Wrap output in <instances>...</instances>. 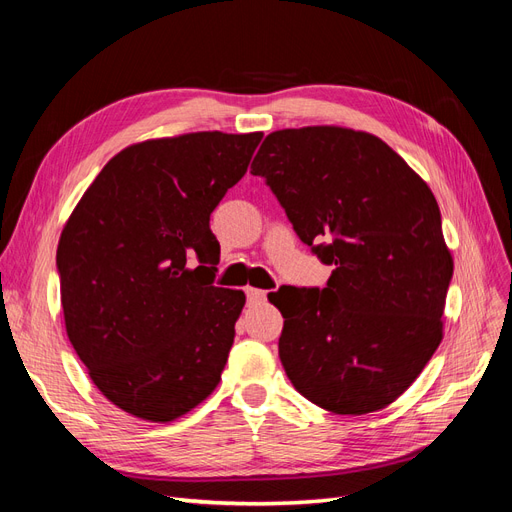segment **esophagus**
Returning a JSON list of instances; mask_svg holds the SVG:
<instances>
[{
	"instance_id": "obj_1",
	"label": "esophagus",
	"mask_w": 512,
	"mask_h": 512,
	"mask_svg": "<svg viewBox=\"0 0 512 512\" xmlns=\"http://www.w3.org/2000/svg\"><path fill=\"white\" fill-rule=\"evenodd\" d=\"M245 294H247V303H252V305H260V303L267 301V290L245 288Z\"/></svg>"
}]
</instances>
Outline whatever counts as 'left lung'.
<instances>
[{
  "instance_id": "obj_1",
  "label": "left lung",
  "mask_w": 512,
  "mask_h": 512,
  "mask_svg": "<svg viewBox=\"0 0 512 512\" xmlns=\"http://www.w3.org/2000/svg\"><path fill=\"white\" fill-rule=\"evenodd\" d=\"M252 175L335 267L322 290L269 294L294 389L335 414L393 404L442 342L453 258L436 196L378 136L337 126L271 132Z\"/></svg>"
}]
</instances>
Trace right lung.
<instances>
[{
    "label": "right lung",
    "instance_id": "obj_1",
    "mask_svg": "<svg viewBox=\"0 0 512 512\" xmlns=\"http://www.w3.org/2000/svg\"><path fill=\"white\" fill-rule=\"evenodd\" d=\"M262 132H192L130 145L89 185L61 232L66 333L121 410L168 423L205 401L235 342L241 290L213 286V209Z\"/></svg>",
    "mask_w": 512,
    "mask_h": 512
}]
</instances>
